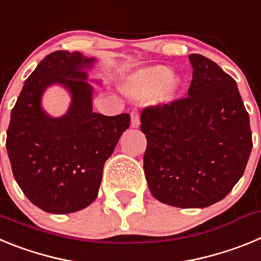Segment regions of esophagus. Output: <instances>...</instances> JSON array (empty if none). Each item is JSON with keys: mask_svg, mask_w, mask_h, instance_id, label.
I'll return each mask as SVG.
<instances>
[{"mask_svg": "<svg viewBox=\"0 0 261 261\" xmlns=\"http://www.w3.org/2000/svg\"><path fill=\"white\" fill-rule=\"evenodd\" d=\"M130 126L132 128H138L140 126V116H138L137 111L130 112Z\"/></svg>", "mask_w": 261, "mask_h": 261, "instance_id": "1", "label": "esophagus"}]
</instances>
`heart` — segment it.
Wrapping results in <instances>:
<instances>
[{"instance_id":"obj_1","label":"heart","mask_w":261,"mask_h":261,"mask_svg":"<svg viewBox=\"0 0 261 261\" xmlns=\"http://www.w3.org/2000/svg\"><path fill=\"white\" fill-rule=\"evenodd\" d=\"M183 86L180 77L172 74V69L166 65H153L138 69L124 78L121 89L133 99L153 96L159 105L172 102Z\"/></svg>"}]
</instances>
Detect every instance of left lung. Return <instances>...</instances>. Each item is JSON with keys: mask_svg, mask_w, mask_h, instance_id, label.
Segmentation results:
<instances>
[{"mask_svg": "<svg viewBox=\"0 0 261 261\" xmlns=\"http://www.w3.org/2000/svg\"><path fill=\"white\" fill-rule=\"evenodd\" d=\"M188 96L142 111L144 170L151 195L176 208H206L229 195L252 149L237 82L216 62L190 55Z\"/></svg>", "mask_w": 261, "mask_h": 261, "instance_id": "obj_1", "label": "left lung"}]
</instances>
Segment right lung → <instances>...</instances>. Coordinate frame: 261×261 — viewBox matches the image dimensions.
I'll use <instances>...</instances> for the list:
<instances>
[{"label":"right lung","instance_id":"add662e5","mask_svg":"<svg viewBox=\"0 0 261 261\" xmlns=\"http://www.w3.org/2000/svg\"><path fill=\"white\" fill-rule=\"evenodd\" d=\"M95 62L80 52H52L24 81L11 111L6 149L14 177L27 199L48 213H73L96 199L103 166L129 126L128 114L93 111L89 71ZM55 84L71 95L67 114L59 118L41 106Z\"/></svg>","mask_w":261,"mask_h":261}]
</instances>
